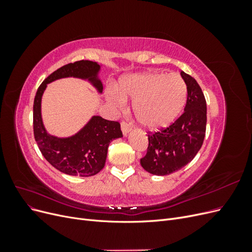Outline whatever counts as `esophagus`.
Listing matches in <instances>:
<instances>
[{"instance_id":"1","label":"esophagus","mask_w":252,"mask_h":252,"mask_svg":"<svg viewBox=\"0 0 252 252\" xmlns=\"http://www.w3.org/2000/svg\"><path fill=\"white\" fill-rule=\"evenodd\" d=\"M121 128H122V132H123L124 136H126L129 132L131 131V128L129 127V125L127 123H125V122H122V123H121Z\"/></svg>"}]
</instances>
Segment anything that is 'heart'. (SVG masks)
<instances>
[{
	"instance_id": "obj_1",
	"label": "heart",
	"mask_w": 252,
	"mask_h": 252,
	"mask_svg": "<svg viewBox=\"0 0 252 252\" xmlns=\"http://www.w3.org/2000/svg\"><path fill=\"white\" fill-rule=\"evenodd\" d=\"M109 101L114 106L133 101V113L139 123L151 131L171 125L184 109L187 100L185 81L177 73L143 72L127 75L111 90Z\"/></svg>"
}]
</instances>
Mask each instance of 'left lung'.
<instances>
[{
    "mask_svg": "<svg viewBox=\"0 0 252 252\" xmlns=\"http://www.w3.org/2000/svg\"><path fill=\"white\" fill-rule=\"evenodd\" d=\"M187 86V102L182 116L169 127L148 133L147 154L141 165L155 175H168L182 169L201 149L207 122V107L197 82L181 71Z\"/></svg>",
    "mask_w": 252,
    "mask_h": 252,
    "instance_id": "8db88e82",
    "label": "left lung"
}]
</instances>
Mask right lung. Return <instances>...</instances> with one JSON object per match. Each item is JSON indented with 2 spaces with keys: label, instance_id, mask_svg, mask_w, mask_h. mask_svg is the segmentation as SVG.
<instances>
[{
  "label": "right lung",
  "instance_id": "right-lung-1",
  "mask_svg": "<svg viewBox=\"0 0 252 252\" xmlns=\"http://www.w3.org/2000/svg\"><path fill=\"white\" fill-rule=\"evenodd\" d=\"M101 65L93 61L82 60L67 64L45 79L36 91L33 102V133L43 157L55 167L73 177H91L100 172L105 166L109 144L122 138L119 122L94 116L87 124L73 135L67 138L47 132L42 119V96L47 84L65 78L88 81L98 94L103 84L98 78Z\"/></svg>",
  "mask_w": 252,
  "mask_h": 252
}]
</instances>
